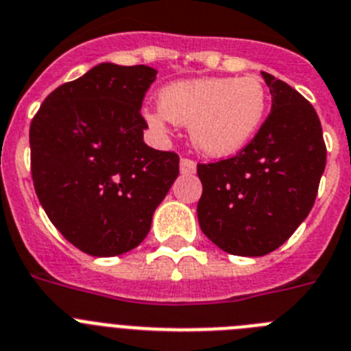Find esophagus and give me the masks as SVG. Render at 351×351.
Returning <instances> with one entry per match:
<instances>
[{
	"label": "esophagus",
	"instance_id": "esophagus-1",
	"mask_svg": "<svg viewBox=\"0 0 351 351\" xmlns=\"http://www.w3.org/2000/svg\"><path fill=\"white\" fill-rule=\"evenodd\" d=\"M180 171H182V175H193L196 171V162H194L193 158L182 157V160H180Z\"/></svg>",
	"mask_w": 351,
	"mask_h": 351
}]
</instances>
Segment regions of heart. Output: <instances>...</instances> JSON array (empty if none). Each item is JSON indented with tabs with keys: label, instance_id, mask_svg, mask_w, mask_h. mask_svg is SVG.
<instances>
[{
	"label": "heart",
	"instance_id": "1",
	"mask_svg": "<svg viewBox=\"0 0 351 351\" xmlns=\"http://www.w3.org/2000/svg\"><path fill=\"white\" fill-rule=\"evenodd\" d=\"M160 109L146 112L155 130L169 120L189 125L197 150L228 157L247 145L267 114L268 97L258 77H206L167 84L158 95Z\"/></svg>",
	"mask_w": 351,
	"mask_h": 351
}]
</instances>
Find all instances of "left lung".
<instances>
[{"instance_id":"8db88e82","label":"left lung","mask_w":351,"mask_h":351,"mask_svg":"<svg viewBox=\"0 0 351 351\" xmlns=\"http://www.w3.org/2000/svg\"><path fill=\"white\" fill-rule=\"evenodd\" d=\"M261 75L272 109L258 134L233 157L197 164L201 231L234 256L281 247L315 205L327 160L315 108L285 81Z\"/></svg>"}]
</instances>
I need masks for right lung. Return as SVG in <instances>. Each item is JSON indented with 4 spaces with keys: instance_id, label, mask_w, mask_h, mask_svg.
Masks as SVG:
<instances>
[{
    "instance_id": "add662e5",
    "label": "right lung",
    "mask_w": 351,
    "mask_h": 351,
    "mask_svg": "<svg viewBox=\"0 0 351 351\" xmlns=\"http://www.w3.org/2000/svg\"><path fill=\"white\" fill-rule=\"evenodd\" d=\"M157 70L100 63L45 97L29 125L32 178L49 221L79 251L138 247L180 173L175 152L143 141Z\"/></svg>"
}]
</instances>
